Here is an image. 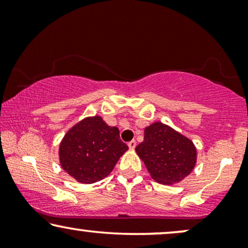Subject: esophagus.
<instances>
[{"mask_svg":"<svg viewBox=\"0 0 248 248\" xmlns=\"http://www.w3.org/2000/svg\"><path fill=\"white\" fill-rule=\"evenodd\" d=\"M127 144H128V147H130V149H134L135 147H137V141L132 140V141L128 142Z\"/></svg>","mask_w":248,"mask_h":248,"instance_id":"34e87169","label":"esophagus"}]
</instances>
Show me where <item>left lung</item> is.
<instances>
[{
  "label": "left lung",
  "instance_id": "1",
  "mask_svg": "<svg viewBox=\"0 0 248 248\" xmlns=\"http://www.w3.org/2000/svg\"><path fill=\"white\" fill-rule=\"evenodd\" d=\"M135 150L151 177L160 184L181 182L196 162L193 142L160 122L145 127L144 140Z\"/></svg>",
  "mask_w": 248,
  "mask_h": 248
}]
</instances>
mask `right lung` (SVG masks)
I'll list each match as a JSON object with an SVG mask.
<instances>
[{"label": "right lung", "mask_w": 248, "mask_h": 248, "mask_svg": "<svg viewBox=\"0 0 248 248\" xmlns=\"http://www.w3.org/2000/svg\"><path fill=\"white\" fill-rule=\"evenodd\" d=\"M128 149L120 130L99 116L88 117L71 128L60 145V160L67 174L84 184L106 177Z\"/></svg>", "instance_id": "1"}]
</instances>
